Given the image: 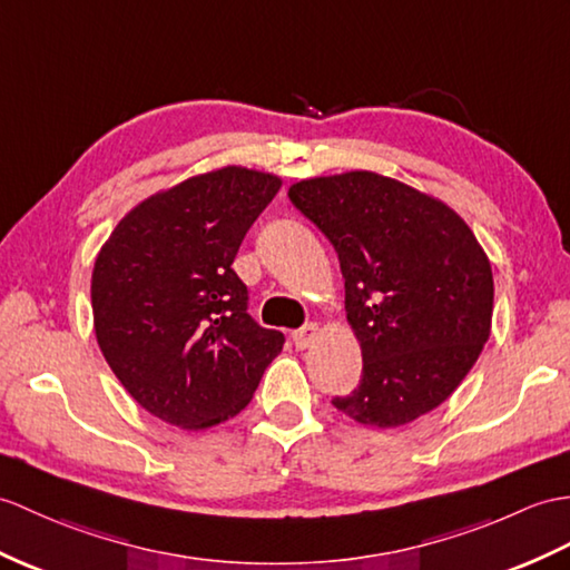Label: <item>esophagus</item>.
Instances as JSON below:
<instances>
[{"label":"esophagus","instance_id":"obj_1","mask_svg":"<svg viewBox=\"0 0 570 570\" xmlns=\"http://www.w3.org/2000/svg\"><path fill=\"white\" fill-rule=\"evenodd\" d=\"M317 335H321V325L317 323H308V325H303L301 330H296L294 335V345L298 347V350H306V347H311L313 342L317 340Z\"/></svg>","mask_w":570,"mask_h":570}]
</instances>
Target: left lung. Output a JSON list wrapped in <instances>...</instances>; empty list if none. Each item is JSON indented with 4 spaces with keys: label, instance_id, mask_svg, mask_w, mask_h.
<instances>
[{
    "label": "left lung",
    "instance_id": "1",
    "mask_svg": "<svg viewBox=\"0 0 570 570\" xmlns=\"http://www.w3.org/2000/svg\"><path fill=\"white\" fill-rule=\"evenodd\" d=\"M288 198L337 249L362 381L333 405L366 428L422 417L471 372L493 323V269L440 198L379 171L301 179Z\"/></svg>",
    "mask_w": 570,
    "mask_h": 570
}]
</instances>
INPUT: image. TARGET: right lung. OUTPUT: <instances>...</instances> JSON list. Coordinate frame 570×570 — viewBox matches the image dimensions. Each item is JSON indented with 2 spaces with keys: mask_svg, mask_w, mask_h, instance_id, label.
<instances>
[{
  "mask_svg": "<svg viewBox=\"0 0 570 570\" xmlns=\"http://www.w3.org/2000/svg\"><path fill=\"white\" fill-rule=\"evenodd\" d=\"M282 177L225 165L142 198L91 269L104 360L138 405L198 432L247 407L284 347L247 313L233 259Z\"/></svg>",
  "mask_w": 570,
  "mask_h": 570,
  "instance_id": "1",
  "label": "right lung"
}]
</instances>
